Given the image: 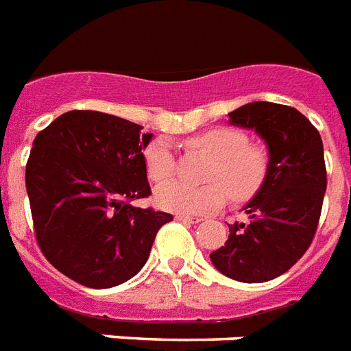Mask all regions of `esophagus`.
Segmentation results:
<instances>
[{
	"label": "esophagus",
	"mask_w": 351,
	"mask_h": 351,
	"mask_svg": "<svg viewBox=\"0 0 351 351\" xmlns=\"http://www.w3.org/2000/svg\"><path fill=\"white\" fill-rule=\"evenodd\" d=\"M176 221H181V223H189V224H195V223H201L199 217H189V215H176Z\"/></svg>",
	"instance_id": "obj_1"
}]
</instances>
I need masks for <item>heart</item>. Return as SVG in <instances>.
<instances>
[{
	"label": "heart",
	"mask_w": 351,
	"mask_h": 351,
	"mask_svg": "<svg viewBox=\"0 0 351 351\" xmlns=\"http://www.w3.org/2000/svg\"><path fill=\"white\" fill-rule=\"evenodd\" d=\"M190 148L212 158L206 172L210 184L192 189L179 183L161 184L154 201L161 210L179 215H204L217 212L224 203V190L230 199L245 201L263 184L266 173L265 152L246 145V137L234 128H212L186 141ZM145 168L154 183L167 181L173 173L172 148L165 139L154 141L145 150Z\"/></svg>",
	"instance_id": "b5f03b06"
}]
</instances>
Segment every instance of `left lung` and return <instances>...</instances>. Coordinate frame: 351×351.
<instances>
[{"label":"left lung","mask_w":351,"mask_h":351,"mask_svg":"<svg viewBox=\"0 0 351 351\" xmlns=\"http://www.w3.org/2000/svg\"><path fill=\"white\" fill-rule=\"evenodd\" d=\"M228 117L265 141L268 165L243 206L248 223L228 224V239L210 261L234 281L266 282L290 270L315 235L326 192L322 139L301 112L279 103H246Z\"/></svg>","instance_id":"obj_1"}]
</instances>
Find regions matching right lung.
I'll list each match as a JSON object with an SVG mask.
<instances>
[{
  "label": "right lung",
  "mask_w": 351,
  "mask_h": 351,
  "mask_svg": "<svg viewBox=\"0 0 351 351\" xmlns=\"http://www.w3.org/2000/svg\"><path fill=\"white\" fill-rule=\"evenodd\" d=\"M123 117L70 110L36 136L25 183L36 239L52 265L88 288L128 281L173 217L130 204L150 195L143 150L152 134Z\"/></svg>",
  "instance_id": "1"
}]
</instances>
